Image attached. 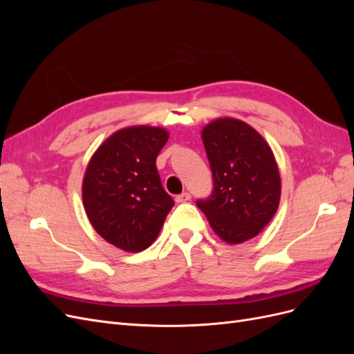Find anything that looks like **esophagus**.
Returning <instances> with one entry per match:
<instances>
[{"instance_id":"obj_1","label":"esophagus","mask_w":354,"mask_h":354,"mask_svg":"<svg viewBox=\"0 0 354 354\" xmlns=\"http://www.w3.org/2000/svg\"><path fill=\"white\" fill-rule=\"evenodd\" d=\"M190 198H192V195L189 194V192H183V194H180V195H177L176 196V202H187V201H190Z\"/></svg>"}]
</instances>
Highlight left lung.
Here are the masks:
<instances>
[{"mask_svg": "<svg viewBox=\"0 0 354 354\" xmlns=\"http://www.w3.org/2000/svg\"><path fill=\"white\" fill-rule=\"evenodd\" d=\"M212 173V192L196 205L227 243L257 236L279 205L281 177L272 149L252 127L232 118L202 131Z\"/></svg>", "mask_w": 354, "mask_h": 354, "instance_id": "left-lung-1", "label": "left lung"}]
</instances>
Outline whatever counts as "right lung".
Here are the masks:
<instances>
[{
    "instance_id": "1",
    "label": "right lung",
    "mask_w": 354,
    "mask_h": 354,
    "mask_svg": "<svg viewBox=\"0 0 354 354\" xmlns=\"http://www.w3.org/2000/svg\"><path fill=\"white\" fill-rule=\"evenodd\" d=\"M167 140L162 128H124L97 149L85 171L88 220L102 238L124 251L146 250L174 207L156 168Z\"/></svg>"
}]
</instances>
